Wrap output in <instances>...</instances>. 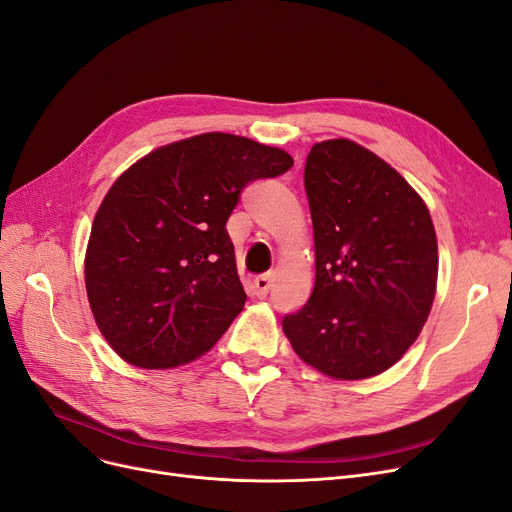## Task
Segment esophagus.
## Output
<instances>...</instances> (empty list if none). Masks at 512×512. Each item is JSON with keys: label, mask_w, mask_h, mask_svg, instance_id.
Segmentation results:
<instances>
[{"label": "esophagus", "mask_w": 512, "mask_h": 512, "mask_svg": "<svg viewBox=\"0 0 512 512\" xmlns=\"http://www.w3.org/2000/svg\"><path fill=\"white\" fill-rule=\"evenodd\" d=\"M269 290H271V279H269L267 275H260V277L254 279V294H256L258 298L267 296Z\"/></svg>", "instance_id": "34e87169"}]
</instances>
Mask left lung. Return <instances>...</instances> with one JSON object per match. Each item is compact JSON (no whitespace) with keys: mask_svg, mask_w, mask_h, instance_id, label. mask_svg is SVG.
<instances>
[{"mask_svg":"<svg viewBox=\"0 0 512 512\" xmlns=\"http://www.w3.org/2000/svg\"><path fill=\"white\" fill-rule=\"evenodd\" d=\"M315 285L283 334L334 380L393 367L433 309L439 248L424 199L391 163L349 138L313 145L304 168Z\"/></svg>","mask_w":512,"mask_h":512,"instance_id":"1","label":"left lung"}]
</instances>
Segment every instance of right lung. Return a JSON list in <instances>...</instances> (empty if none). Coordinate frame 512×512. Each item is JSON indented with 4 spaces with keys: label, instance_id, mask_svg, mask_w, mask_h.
<instances>
[{
    "label": "right lung",
    "instance_id": "obj_1",
    "mask_svg": "<svg viewBox=\"0 0 512 512\" xmlns=\"http://www.w3.org/2000/svg\"><path fill=\"white\" fill-rule=\"evenodd\" d=\"M292 166L288 151L208 132L147 153L113 182L84 275L94 321L121 359L172 370L229 330L245 292L224 224L248 182Z\"/></svg>",
    "mask_w": 512,
    "mask_h": 512
}]
</instances>
